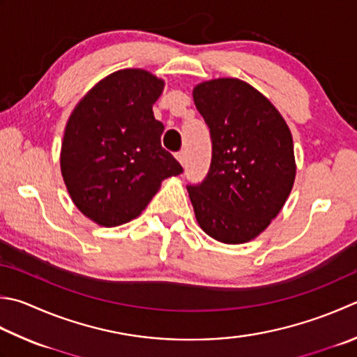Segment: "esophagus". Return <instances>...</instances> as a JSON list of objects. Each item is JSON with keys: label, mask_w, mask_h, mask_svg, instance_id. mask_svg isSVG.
<instances>
[{"label": "esophagus", "mask_w": 357, "mask_h": 357, "mask_svg": "<svg viewBox=\"0 0 357 357\" xmlns=\"http://www.w3.org/2000/svg\"><path fill=\"white\" fill-rule=\"evenodd\" d=\"M176 159L181 165H185V151L181 150L176 153Z\"/></svg>", "instance_id": "34e87169"}]
</instances>
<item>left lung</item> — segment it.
Wrapping results in <instances>:
<instances>
[{
	"mask_svg": "<svg viewBox=\"0 0 357 357\" xmlns=\"http://www.w3.org/2000/svg\"><path fill=\"white\" fill-rule=\"evenodd\" d=\"M212 137V164L199 185H188L199 227L213 240L243 244L280 213L297 165L288 123L248 82L220 77L193 88Z\"/></svg>",
	"mask_w": 357,
	"mask_h": 357,
	"instance_id": "left-lung-1",
	"label": "left lung"
}]
</instances>
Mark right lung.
Instances as JSON below:
<instances>
[{"label":"right lung","mask_w":357,"mask_h":357,"mask_svg":"<svg viewBox=\"0 0 357 357\" xmlns=\"http://www.w3.org/2000/svg\"><path fill=\"white\" fill-rule=\"evenodd\" d=\"M165 82L145 69H119L75 105L63 135L60 169L79 211L103 227L137 218L162 181L183 167L160 145L153 105Z\"/></svg>","instance_id":"obj_1"}]
</instances>
